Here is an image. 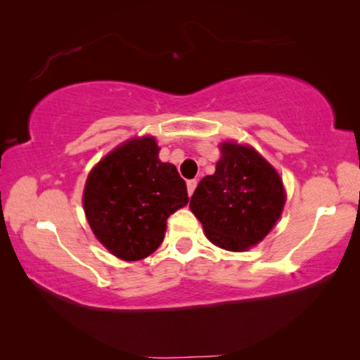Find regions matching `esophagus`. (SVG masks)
<instances>
[{
	"instance_id": "esophagus-1",
	"label": "esophagus",
	"mask_w": 360,
	"mask_h": 360,
	"mask_svg": "<svg viewBox=\"0 0 360 360\" xmlns=\"http://www.w3.org/2000/svg\"><path fill=\"white\" fill-rule=\"evenodd\" d=\"M195 187H197V179H191V181H187V192H189V195L194 194Z\"/></svg>"
}]
</instances>
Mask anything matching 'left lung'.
I'll return each instance as SVG.
<instances>
[{
	"label": "left lung",
	"instance_id": "8db88e82",
	"mask_svg": "<svg viewBox=\"0 0 360 360\" xmlns=\"http://www.w3.org/2000/svg\"><path fill=\"white\" fill-rule=\"evenodd\" d=\"M191 210L218 248L245 250L260 243L280 218V174L254 148L226 142L214 174L198 182Z\"/></svg>",
	"mask_w": 360,
	"mask_h": 360
}]
</instances>
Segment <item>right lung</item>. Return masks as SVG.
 Here are the masks:
<instances>
[{
    "mask_svg": "<svg viewBox=\"0 0 360 360\" xmlns=\"http://www.w3.org/2000/svg\"><path fill=\"white\" fill-rule=\"evenodd\" d=\"M153 137L112 150L89 174L84 208L101 244L122 260H141L163 243L166 219L187 205V187L174 165L158 160Z\"/></svg>",
    "mask_w": 360,
    "mask_h": 360,
    "instance_id": "right-lung-1",
    "label": "right lung"
}]
</instances>
